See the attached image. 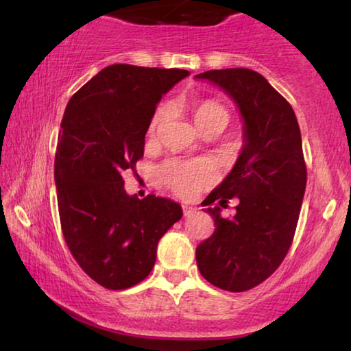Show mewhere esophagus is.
Here are the masks:
<instances>
[{
	"mask_svg": "<svg viewBox=\"0 0 351 351\" xmlns=\"http://www.w3.org/2000/svg\"><path fill=\"white\" fill-rule=\"evenodd\" d=\"M182 210H184V215H191L193 213H196L195 208H190V206H182Z\"/></svg>",
	"mask_w": 351,
	"mask_h": 351,
	"instance_id": "1",
	"label": "esophagus"
}]
</instances>
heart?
<instances>
[{
    "label": "heart",
    "mask_w": 351,
    "mask_h": 351,
    "mask_svg": "<svg viewBox=\"0 0 351 351\" xmlns=\"http://www.w3.org/2000/svg\"><path fill=\"white\" fill-rule=\"evenodd\" d=\"M167 114H169L167 105H161L153 114L150 126H148L150 141H155L158 137L162 124L166 123ZM193 118L201 131H204L210 124H222L225 128L230 121V112L217 100L206 99L193 105ZM160 176L169 189L184 198L196 195L203 186H208L215 180L214 167L204 161H169L162 165Z\"/></svg>",
    "instance_id": "b5f03b06"
}]
</instances>
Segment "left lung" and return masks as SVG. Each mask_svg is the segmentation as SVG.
<instances>
[{"label": "left lung", "mask_w": 351, "mask_h": 351, "mask_svg": "<svg viewBox=\"0 0 351 351\" xmlns=\"http://www.w3.org/2000/svg\"><path fill=\"white\" fill-rule=\"evenodd\" d=\"M196 78L222 88L244 118L241 155L208 196L222 208L238 198L237 214L206 210L215 230L196 247V263L210 285L244 292L276 271L294 239L306 185L300 128L291 104L257 71L209 70Z\"/></svg>", "instance_id": "1"}]
</instances>
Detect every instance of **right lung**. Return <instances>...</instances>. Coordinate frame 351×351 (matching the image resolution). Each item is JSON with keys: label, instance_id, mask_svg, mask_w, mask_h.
I'll use <instances>...</instances> for the list:
<instances>
[{"label": "right lung", "instance_id": "1", "mask_svg": "<svg viewBox=\"0 0 351 351\" xmlns=\"http://www.w3.org/2000/svg\"><path fill=\"white\" fill-rule=\"evenodd\" d=\"M190 73L114 64L100 70L66 105L57 141L54 179L60 227L71 256L112 291L150 275L162 234L182 217L174 201L124 190L162 94Z\"/></svg>", "mask_w": 351, "mask_h": 351}]
</instances>
